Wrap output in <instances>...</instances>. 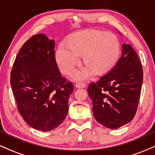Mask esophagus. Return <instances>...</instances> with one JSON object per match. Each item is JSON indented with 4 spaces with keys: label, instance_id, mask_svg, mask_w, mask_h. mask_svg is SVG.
Instances as JSON below:
<instances>
[{
    "label": "esophagus",
    "instance_id": "esophagus-1",
    "mask_svg": "<svg viewBox=\"0 0 155 155\" xmlns=\"http://www.w3.org/2000/svg\"><path fill=\"white\" fill-rule=\"evenodd\" d=\"M76 88H84L86 87V84L84 82H77L75 84Z\"/></svg>",
    "mask_w": 155,
    "mask_h": 155
}]
</instances>
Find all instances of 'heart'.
<instances>
[{
	"label": "heart",
	"mask_w": 155,
	"mask_h": 155,
	"mask_svg": "<svg viewBox=\"0 0 155 155\" xmlns=\"http://www.w3.org/2000/svg\"><path fill=\"white\" fill-rule=\"evenodd\" d=\"M120 53L121 44L116 35L87 30L68 35L64 45L57 49L55 60L63 74L71 75L81 57L85 68L75 77L82 79L92 74L100 76L109 74L118 63Z\"/></svg>",
	"instance_id": "obj_1"
}]
</instances>
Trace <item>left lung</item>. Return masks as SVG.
I'll return each instance as SVG.
<instances>
[{"label":"left lung","mask_w":155,"mask_h":155,"mask_svg":"<svg viewBox=\"0 0 155 155\" xmlns=\"http://www.w3.org/2000/svg\"><path fill=\"white\" fill-rule=\"evenodd\" d=\"M122 54L114 68L88 87L95 120L110 129L134 118L140 96L143 70L138 56L130 44L122 45Z\"/></svg>","instance_id":"left-lung-1"}]
</instances>
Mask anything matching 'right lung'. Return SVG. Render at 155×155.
Returning <instances> with one entry per match:
<instances>
[{
    "label": "right lung",
    "instance_id": "add662e5",
    "mask_svg": "<svg viewBox=\"0 0 155 155\" xmlns=\"http://www.w3.org/2000/svg\"><path fill=\"white\" fill-rule=\"evenodd\" d=\"M10 82L18 111L32 127L49 131L65 120L74 84L60 74L54 41L44 34L28 39L16 57Z\"/></svg>",
    "mask_w": 155,
    "mask_h": 155
}]
</instances>
